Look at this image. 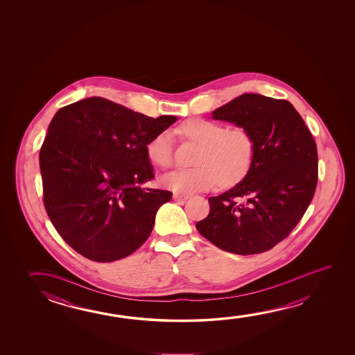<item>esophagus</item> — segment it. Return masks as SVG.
Segmentation results:
<instances>
[{
	"mask_svg": "<svg viewBox=\"0 0 355 355\" xmlns=\"http://www.w3.org/2000/svg\"><path fill=\"white\" fill-rule=\"evenodd\" d=\"M173 199L175 202H186L187 199H189V196H183V194H173Z\"/></svg>",
	"mask_w": 355,
	"mask_h": 355,
	"instance_id": "34e87169",
	"label": "esophagus"
}]
</instances>
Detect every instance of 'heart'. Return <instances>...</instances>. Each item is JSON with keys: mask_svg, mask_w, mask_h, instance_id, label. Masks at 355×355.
<instances>
[{"mask_svg": "<svg viewBox=\"0 0 355 355\" xmlns=\"http://www.w3.org/2000/svg\"><path fill=\"white\" fill-rule=\"evenodd\" d=\"M178 134L202 146L196 168H180L162 177V184L177 194H192L210 189L219 182L223 186L238 183L248 175L255 156V144L245 128L229 130L218 122L192 119L182 123ZM150 162L161 168L172 163L173 142L168 132L156 135L146 147Z\"/></svg>", "mask_w": 355, "mask_h": 355, "instance_id": "obj_1", "label": "heart"}]
</instances>
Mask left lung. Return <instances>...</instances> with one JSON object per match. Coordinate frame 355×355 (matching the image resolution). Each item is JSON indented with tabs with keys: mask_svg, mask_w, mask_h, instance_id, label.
<instances>
[{
	"mask_svg": "<svg viewBox=\"0 0 355 355\" xmlns=\"http://www.w3.org/2000/svg\"><path fill=\"white\" fill-rule=\"evenodd\" d=\"M211 119L249 131L255 156L238 184L209 198V214L196 227L221 250L265 252L293 230L313 198L317 146L287 100L243 94L213 111Z\"/></svg>",
	"mask_w": 355,
	"mask_h": 355,
	"instance_id": "obj_1",
	"label": "left lung"
}]
</instances>
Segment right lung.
<instances>
[{"instance_id":"obj_1","label":"right lung","mask_w":355,"mask_h":355,"mask_svg":"<svg viewBox=\"0 0 355 355\" xmlns=\"http://www.w3.org/2000/svg\"><path fill=\"white\" fill-rule=\"evenodd\" d=\"M177 116L153 119L93 96L57 111L40 152L44 207L65 243L89 260L131 255L150 236L168 191L153 180L147 144Z\"/></svg>"}]
</instances>
